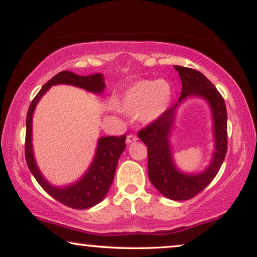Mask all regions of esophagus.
Returning a JSON list of instances; mask_svg holds the SVG:
<instances>
[{
  "label": "esophagus",
  "mask_w": 257,
  "mask_h": 257,
  "mask_svg": "<svg viewBox=\"0 0 257 257\" xmlns=\"http://www.w3.org/2000/svg\"><path fill=\"white\" fill-rule=\"evenodd\" d=\"M138 140V138L135 135H128L127 137H126V143L127 144H131V143H135Z\"/></svg>",
  "instance_id": "1"
}]
</instances>
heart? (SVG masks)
<instances>
[{"label":"heart","instance_id":"b5f03b06","mask_svg":"<svg viewBox=\"0 0 257 257\" xmlns=\"http://www.w3.org/2000/svg\"><path fill=\"white\" fill-rule=\"evenodd\" d=\"M172 96L173 91L167 80H137L121 94L119 108L127 114L138 112L143 122H152L167 111Z\"/></svg>","mask_w":257,"mask_h":257}]
</instances>
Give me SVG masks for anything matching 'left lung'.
<instances>
[{"mask_svg": "<svg viewBox=\"0 0 257 257\" xmlns=\"http://www.w3.org/2000/svg\"><path fill=\"white\" fill-rule=\"evenodd\" d=\"M174 68L182 84L179 103L140 130L138 137L147 146V170L154 187L168 199L185 201L203 191L216 177L223 163L227 153V110L222 96L201 72L180 65H174ZM188 95L206 99L213 113L216 152L209 168L199 175H185L175 167L168 139L178 104Z\"/></svg>", "mask_w": 257, "mask_h": 257, "instance_id": "1", "label": "left lung"}]
</instances>
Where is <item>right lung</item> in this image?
<instances>
[{"label":"right lung","instance_id":"1","mask_svg":"<svg viewBox=\"0 0 257 257\" xmlns=\"http://www.w3.org/2000/svg\"><path fill=\"white\" fill-rule=\"evenodd\" d=\"M56 84H69L93 93H101L105 89L103 75L94 73L91 76H78L71 71H62L52 77L44 84L40 92L31 101L27 113V131H26V160L27 165L41 187L63 205L75 209H86L105 198L110 186L113 181L115 168L119 158L125 150L126 136L120 137H101L98 140L97 151L91 166L84 177L76 184L58 188L52 186L43 178L38 170L34 158L31 135H33V114L36 104L41 97Z\"/></svg>","mask_w":257,"mask_h":257}]
</instances>
